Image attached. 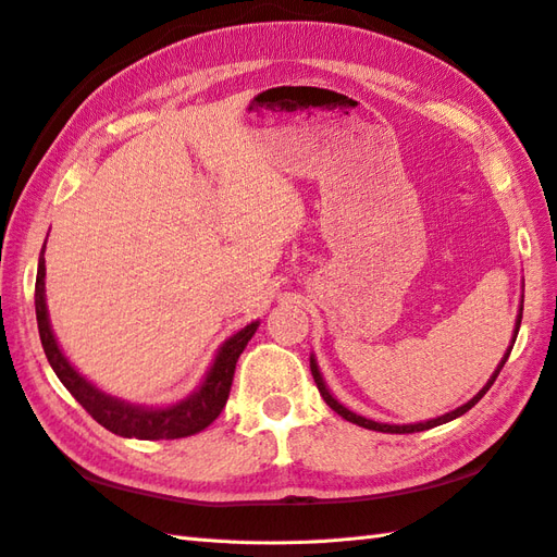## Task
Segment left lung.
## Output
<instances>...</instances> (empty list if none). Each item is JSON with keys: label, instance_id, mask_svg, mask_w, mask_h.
<instances>
[{"label": "left lung", "instance_id": "8db88e82", "mask_svg": "<svg viewBox=\"0 0 557 557\" xmlns=\"http://www.w3.org/2000/svg\"><path fill=\"white\" fill-rule=\"evenodd\" d=\"M522 287H524V284H522ZM522 304H524V294H522V299H520V310H517V318H515V330H512L510 346L506 348V354H503L500 363H498V368L494 370V374H491V377H488V382L468 400V404H462V406H458L456 410H450V412H446V416H438V418H434V420H424V422H416V424H386V422H374V420H368V418H363V416H356L354 410H348L344 404H339V400L332 396V392L327 389L325 380H322L320 368H318V360H315L313 354H310V372H313V380H315V384H318V392H320L322 398H325V404H327L334 412H337V416H342V418L348 420V422H354V424H358V426H366V430H372V432H386V434H412V432L432 430V426H436V424H444V422H450V420H456V418L465 416V412H468L472 406L480 404V398L491 389V384L496 382L498 372L503 370V366H506V360H508V356H510V351H512V344H515V339H517V332H520Z\"/></svg>", "mask_w": 557, "mask_h": 557}]
</instances>
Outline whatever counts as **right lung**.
I'll return each instance as SVG.
<instances>
[{
	"label": "right lung",
	"instance_id": "right-lung-1",
	"mask_svg": "<svg viewBox=\"0 0 557 557\" xmlns=\"http://www.w3.org/2000/svg\"><path fill=\"white\" fill-rule=\"evenodd\" d=\"M47 247V242H45ZM45 247L37 261V280H35V313H37V330H40V342L51 370L57 372L61 384L73 394L89 416H92L101 426L109 432L125 436V438H147V442H159V438H183L206 430L225 408L232 377H235L237 358L247 348L253 332L261 322L253 320L247 327L232 334L213 356L211 368L206 370L201 384L187 394L185 398L175 400L171 406H139L131 400L107 394L95 382H89L85 374L71 366L66 354L54 337L47 310V294H45Z\"/></svg>",
	"mask_w": 557,
	"mask_h": 557
}]
</instances>
